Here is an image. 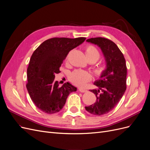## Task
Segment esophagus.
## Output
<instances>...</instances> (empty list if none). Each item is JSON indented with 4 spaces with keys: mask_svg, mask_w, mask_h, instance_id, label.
<instances>
[{
    "mask_svg": "<svg viewBox=\"0 0 150 150\" xmlns=\"http://www.w3.org/2000/svg\"><path fill=\"white\" fill-rule=\"evenodd\" d=\"M79 91H80V92L81 93H85V92H86L87 91V90H85V89H83V88H79Z\"/></svg>",
    "mask_w": 150,
    "mask_h": 150,
    "instance_id": "esophagus-1",
    "label": "esophagus"
}]
</instances>
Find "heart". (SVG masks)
Wrapping results in <instances>:
<instances>
[{"label":"heart","mask_w":150,"mask_h":150,"mask_svg":"<svg viewBox=\"0 0 150 150\" xmlns=\"http://www.w3.org/2000/svg\"><path fill=\"white\" fill-rule=\"evenodd\" d=\"M85 52L86 59L90 63L97 62L100 54L98 50L92 45H88L85 47ZM69 55L65 58V62H68ZM107 70V66L103 64H98L93 68V72L96 78L100 79L106 73ZM69 80L74 85L78 86H83L87 82L91 80V75L88 71L83 70H75L69 75Z\"/></svg>","instance_id":"b5f03b06"}]
</instances>
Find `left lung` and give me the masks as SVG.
<instances>
[{
    "label": "left lung",
    "instance_id": "8db88e82",
    "mask_svg": "<svg viewBox=\"0 0 150 150\" xmlns=\"http://www.w3.org/2000/svg\"><path fill=\"white\" fill-rule=\"evenodd\" d=\"M88 42L98 45L105 58L107 70L94 85L98 90H90L96 96V101L86 110L94 115H103L112 111L118 103L127 89V67L123 53L118 46L104 37L91 38Z\"/></svg>",
    "mask_w": 150,
    "mask_h": 150
}]
</instances>
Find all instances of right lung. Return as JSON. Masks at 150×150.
Returning <instances> with one entry per match:
<instances>
[{
  "mask_svg": "<svg viewBox=\"0 0 150 150\" xmlns=\"http://www.w3.org/2000/svg\"><path fill=\"white\" fill-rule=\"evenodd\" d=\"M85 37H54L38 46L31 56L27 68L26 87L30 98L43 112L52 114L64 107L69 95L76 88L69 82L59 86L55 75L69 52L83 43Z\"/></svg>",
  "mask_w": 150,
  "mask_h": 150,
  "instance_id": "1",
  "label": "right lung"
}]
</instances>
